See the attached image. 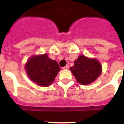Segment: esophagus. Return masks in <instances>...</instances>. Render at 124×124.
Masks as SVG:
<instances>
[{"instance_id":"obj_1","label":"esophagus","mask_w":124,"mask_h":124,"mask_svg":"<svg viewBox=\"0 0 124 124\" xmlns=\"http://www.w3.org/2000/svg\"><path fill=\"white\" fill-rule=\"evenodd\" d=\"M63 69H64V70H68V69H69V66H68V65H66V66L63 67Z\"/></svg>"}]
</instances>
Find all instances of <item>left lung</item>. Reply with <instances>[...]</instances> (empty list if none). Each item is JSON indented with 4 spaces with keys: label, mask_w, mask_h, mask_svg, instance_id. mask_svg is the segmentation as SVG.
I'll return each instance as SVG.
<instances>
[{
    "label": "left lung",
    "mask_w": 124,
    "mask_h": 124,
    "mask_svg": "<svg viewBox=\"0 0 124 124\" xmlns=\"http://www.w3.org/2000/svg\"><path fill=\"white\" fill-rule=\"evenodd\" d=\"M70 70L78 82L82 85H88L100 76L101 66L96 58L81 55L74 61V65L70 68Z\"/></svg>",
    "instance_id": "8db88e82"
}]
</instances>
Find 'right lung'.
Here are the masks:
<instances>
[{"mask_svg":"<svg viewBox=\"0 0 124 124\" xmlns=\"http://www.w3.org/2000/svg\"><path fill=\"white\" fill-rule=\"evenodd\" d=\"M25 69L31 80L38 86L46 87L54 82L60 68L56 60L44 54L31 57L26 64Z\"/></svg>","mask_w":124,"mask_h":124,"instance_id":"right-lung-1","label":"right lung"}]
</instances>
